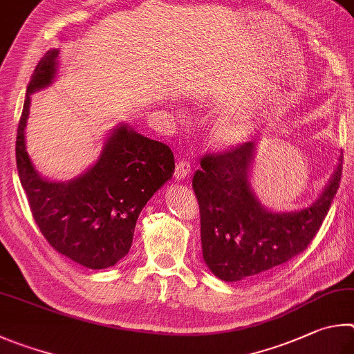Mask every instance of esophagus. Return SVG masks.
<instances>
[{
    "mask_svg": "<svg viewBox=\"0 0 354 354\" xmlns=\"http://www.w3.org/2000/svg\"><path fill=\"white\" fill-rule=\"evenodd\" d=\"M191 174V165L189 161L187 160H178L177 165H176V172H174V176H176L177 180H187Z\"/></svg>",
    "mask_w": 354,
    "mask_h": 354,
    "instance_id": "esophagus-1",
    "label": "esophagus"
}]
</instances>
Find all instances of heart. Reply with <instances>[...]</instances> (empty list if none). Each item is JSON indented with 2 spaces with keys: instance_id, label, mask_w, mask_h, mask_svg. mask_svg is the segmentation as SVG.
Masks as SVG:
<instances>
[{
  "instance_id": "b5f03b06",
  "label": "heart",
  "mask_w": 354,
  "mask_h": 354,
  "mask_svg": "<svg viewBox=\"0 0 354 354\" xmlns=\"http://www.w3.org/2000/svg\"><path fill=\"white\" fill-rule=\"evenodd\" d=\"M253 124L247 118H225L213 129V140L219 147H234L249 138Z\"/></svg>"
}]
</instances>
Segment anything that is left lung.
Instances as JSON below:
<instances>
[{
    "mask_svg": "<svg viewBox=\"0 0 354 354\" xmlns=\"http://www.w3.org/2000/svg\"><path fill=\"white\" fill-rule=\"evenodd\" d=\"M257 141L205 153L194 172L201 208L203 261L224 281L263 274L306 250L317 234L342 177V157L313 205L290 213L266 209L253 194L249 172Z\"/></svg>",
    "mask_w": 354,
    "mask_h": 354,
    "instance_id": "obj_1",
    "label": "left lung"
}]
</instances>
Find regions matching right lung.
<instances>
[{"mask_svg": "<svg viewBox=\"0 0 354 354\" xmlns=\"http://www.w3.org/2000/svg\"><path fill=\"white\" fill-rule=\"evenodd\" d=\"M59 49H49L28 85L17 130V169L37 227L60 255L88 269H107L130 250L136 219L153 193L174 174L165 142L118 126L99 160L70 182H49L30 161L24 141L30 95L53 84Z\"/></svg>", "mask_w": 354, "mask_h": 354, "instance_id": "1", "label": "right lung"}]
</instances>
